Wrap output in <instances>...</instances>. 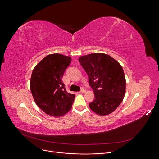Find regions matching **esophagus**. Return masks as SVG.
Wrapping results in <instances>:
<instances>
[{"label": "esophagus", "instance_id": "obj_1", "mask_svg": "<svg viewBox=\"0 0 159 159\" xmlns=\"http://www.w3.org/2000/svg\"><path fill=\"white\" fill-rule=\"evenodd\" d=\"M85 93V90L84 89H81V90L79 92V93Z\"/></svg>", "mask_w": 159, "mask_h": 159}]
</instances>
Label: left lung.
I'll return each instance as SVG.
<instances>
[{
	"label": "left lung",
	"mask_w": 159,
	"mask_h": 159,
	"mask_svg": "<svg viewBox=\"0 0 159 159\" xmlns=\"http://www.w3.org/2000/svg\"><path fill=\"white\" fill-rule=\"evenodd\" d=\"M79 61L89 77L94 99L89 106L99 115H107L121 103L126 89V80L121 65L104 53L80 57Z\"/></svg>",
	"instance_id": "1"
}]
</instances>
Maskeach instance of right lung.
<instances>
[{"mask_svg": "<svg viewBox=\"0 0 159 159\" xmlns=\"http://www.w3.org/2000/svg\"><path fill=\"white\" fill-rule=\"evenodd\" d=\"M71 58L61 54L47 55L33 70L30 89L38 106L52 116H61L72 108L75 96L67 93L62 77Z\"/></svg>", "mask_w": 159, "mask_h": 159, "instance_id": "add662e5", "label": "right lung"}]
</instances>
